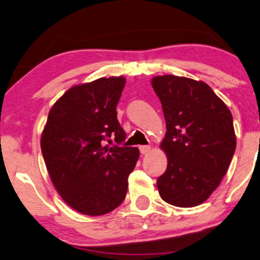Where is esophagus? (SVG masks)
<instances>
[{
  "label": "esophagus",
  "mask_w": 260,
  "mask_h": 260,
  "mask_svg": "<svg viewBox=\"0 0 260 260\" xmlns=\"http://www.w3.org/2000/svg\"><path fill=\"white\" fill-rule=\"evenodd\" d=\"M139 150H140V153H142L143 155H145V154H148L149 151L151 150V147H150V145H140Z\"/></svg>",
  "instance_id": "1"
}]
</instances>
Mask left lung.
I'll return each mask as SVG.
<instances>
[{
  "label": "left lung",
  "mask_w": 260,
  "mask_h": 260,
  "mask_svg": "<svg viewBox=\"0 0 260 260\" xmlns=\"http://www.w3.org/2000/svg\"><path fill=\"white\" fill-rule=\"evenodd\" d=\"M151 85L168 129L160 144L168 155L156 182L160 197L175 207H197L219 187L235 154L232 115L202 80L168 74L154 77Z\"/></svg>",
  "instance_id": "left-lung-1"
}]
</instances>
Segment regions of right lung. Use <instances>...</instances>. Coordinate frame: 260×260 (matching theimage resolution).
Here are the masks:
<instances>
[{
    "instance_id": "1",
    "label": "right lung",
    "mask_w": 260,
    "mask_h": 260,
    "mask_svg": "<svg viewBox=\"0 0 260 260\" xmlns=\"http://www.w3.org/2000/svg\"><path fill=\"white\" fill-rule=\"evenodd\" d=\"M126 79L99 78L74 85L53 104L41 134V151L61 198L80 214L110 213L126 198L138 148L120 147L126 133L117 106ZM115 138L113 147L103 140Z\"/></svg>"
}]
</instances>
